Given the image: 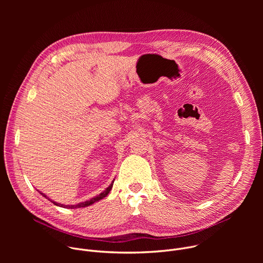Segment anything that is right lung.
<instances>
[{"label":"right lung","instance_id":"obj_1","mask_svg":"<svg viewBox=\"0 0 263 263\" xmlns=\"http://www.w3.org/2000/svg\"><path fill=\"white\" fill-rule=\"evenodd\" d=\"M114 182H115V180L112 181V183L107 187V189L103 192V193H101L100 195H98L97 197H95V198H91L90 200H88V201H85V202H82V203H79V204H77V205H63V204H60V203H57V202H55V201H52L50 198H48L45 194H43V193H41V195L42 196H44L46 199H48L49 201H51L54 205H56V206H59V207H63V208H81V207H87V206H89V205H92L93 203H96V202H98V201H100V200H102V199H104L105 197H107V195L110 193V191H111V189H112V185H114Z\"/></svg>","mask_w":263,"mask_h":263}]
</instances>
